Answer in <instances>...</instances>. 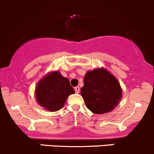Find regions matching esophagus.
Instances as JSON below:
<instances>
[{"mask_svg": "<svg viewBox=\"0 0 154 154\" xmlns=\"http://www.w3.org/2000/svg\"><path fill=\"white\" fill-rule=\"evenodd\" d=\"M75 93H79V91H80V88H79V87H78V86L75 87Z\"/></svg>", "mask_w": 154, "mask_h": 154, "instance_id": "1", "label": "esophagus"}]
</instances>
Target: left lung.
<instances>
[{
	"label": "left lung",
	"mask_w": 154,
	"mask_h": 154,
	"mask_svg": "<svg viewBox=\"0 0 154 154\" xmlns=\"http://www.w3.org/2000/svg\"><path fill=\"white\" fill-rule=\"evenodd\" d=\"M122 92L118 80L104 68L88 71L84 86L81 88V95L87 107L96 114L113 110L121 100Z\"/></svg>",
	"instance_id": "obj_1"
}]
</instances>
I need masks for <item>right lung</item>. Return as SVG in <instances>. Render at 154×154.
I'll list each match as a JSON object with an SVG mask.
<instances>
[{"mask_svg": "<svg viewBox=\"0 0 154 154\" xmlns=\"http://www.w3.org/2000/svg\"><path fill=\"white\" fill-rule=\"evenodd\" d=\"M74 93L69 79L54 71L38 82L35 94L38 104L45 110L54 112L62 108L68 96Z\"/></svg>", "mask_w": 154, "mask_h": 154, "instance_id": "right-lung-1", "label": "right lung"}]
</instances>
